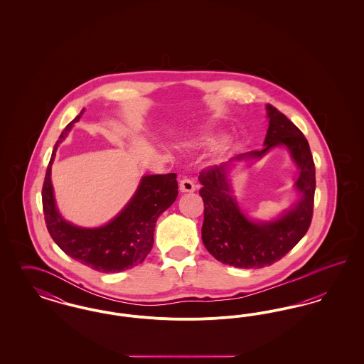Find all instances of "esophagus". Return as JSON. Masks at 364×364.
Listing matches in <instances>:
<instances>
[{"instance_id": "1", "label": "esophagus", "mask_w": 364, "mask_h": 364, "mask_svg": "<svg viewBox=\"0 0 364 364\" xmlns=\"http://www.w3.org/2000/svg\"><path fill=\"white\" fill-rule=\"evenodd\" d=\"M196 190V184L190 180V178H187V177H184L181 181H180V191L181 192H193V191Z\"/></svg>"}]
</instances>
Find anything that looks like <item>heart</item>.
Wrapping results in <instances>:
<instances>
[{
  "label": "heart",
  "instance_id": "heart-1",
  "mask_svg": "<svg viewBox=\"0 0 364 364\" xmlns=\"http://www.w3.org/2000/svg\"><path fill=\"white\" fill-rule=\"evenodd\" d=\"M215 141H217L215 138H202V140H200V143H203V144H208V146L214 144Z\"/></svg>",
  "mask_w": 364,
  "mask_h": 364
}]
</instances>
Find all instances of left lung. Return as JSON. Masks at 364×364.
Returning a JSON list of instances; mask_svg holds the SVG:
<instances>
[{
  "mask_svg": "<svg viewBox=\"0 0 364 364\" xmlns=\"http://www.w3.org/2000/svg\"><path fill=\"white\" fill-rule=\"evenodd\" d=\"M266 109L269 128L263 150L239 154L199 174V195L205 205L203 244L215 259L239 269H262L276 263L301 240L311 224L315 165L309 141L274 106L267 105ZM276 145H285L299 166L301 173L295 185L302 198L277 220L254 223L243 215L231 195L227 181L228 166L236 160L259 159Z\"/></svg>",
  "mask_w": 364,
  "mask_h": 364,
  "instance_id": "1",
  "label": "left lung"
}]
</instances>
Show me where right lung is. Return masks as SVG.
<instances>
[{"label":"right lung","instance_id":"obj_1","mask_svg":"<svg viewBox=\"0 0 364 364\" xmlns=\"http://www.w3.org/2000/svg\"><path fill=\"white\" fill-rule=\"evenodd\" d=\"M83 112L64 128L54 144L42 187L45 223L54 242L72 259L101 273H119L138 266L150 254L156 220L177 198V174L144 176L128 205L106 225L80 228L67 223L55 208L50 172L58 144Z\"/></svg>","mask_w":364,"mask_h":364}]
</instances>
